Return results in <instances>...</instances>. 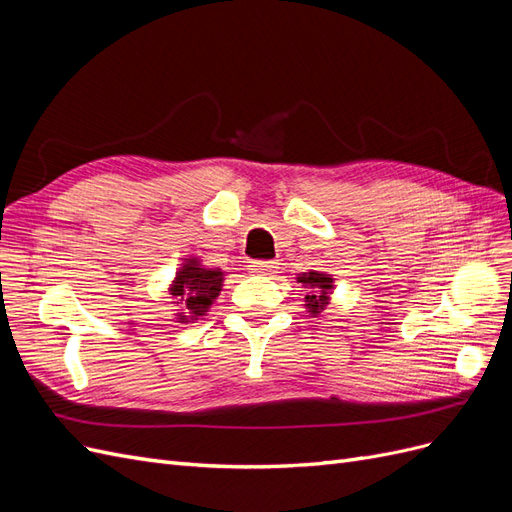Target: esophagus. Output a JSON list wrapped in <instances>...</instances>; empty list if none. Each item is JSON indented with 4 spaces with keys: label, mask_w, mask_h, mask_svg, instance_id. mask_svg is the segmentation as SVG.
I'll list each match as a JSON object with an SVG mask.
<instances>
[{
    "label": "esophagus",
    "mask_w": 512,
    "mask_h": 512,
    "mask_svg": "<svg viewBox=\"0 0 512 512\" xmlns=\"http://www.w3.org/2000/svg\"><path fill=\"white\" fill-rule=\"evenodd\" d=\"M247 267H250V271L256 273V275H267V273H273L277 269V262H271V260H252Z\"/></svg>",
    "instance_id": "obj_1"
}]
</instances>
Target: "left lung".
Listing matches in <instances>:
<instances>
[{"instance_id": "1", "label": "left lung", "mask_w": 512, "mask_h": 512, "mask_svg": "<svg viewBox=\"0 0 512 512\" xmlns=\"http://www.w3.org/2000/svg\"><path fill=\"white\" fill-rule=\"evenodd\" d=\"M297 282H301L305 288H309V294H305L307 312L318 316L322 309L329 305V297L333 292V277L327 273L309 271V273H301L297 277Z\"/></svg>"}]
</instances>
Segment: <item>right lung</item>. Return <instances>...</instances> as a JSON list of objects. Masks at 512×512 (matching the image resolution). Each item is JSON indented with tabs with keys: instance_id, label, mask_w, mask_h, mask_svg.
Masks as SVG:
<instances>
[{
	"instance_id": "1",
	"label": "right lung",
	"mask_w": 512,
	"mask_h": 512,
	"mask_svg": "<svg viewBox=\"0 0 512 512\" xmlns=\"http://www.w3.org/2000/svg\"><path fill=\"white\" fill-rule=\"evenodd\" d=\"M222 282V269H207L198 258H183V265L168 288L175 299L173 303L185 309V312L177 314V320L190 322L205 316L211 303L218 299Z\"/></svg>"
}]
</instances>
